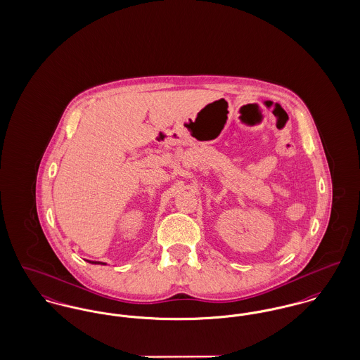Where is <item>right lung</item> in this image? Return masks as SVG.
<instances>
[{
    "instance_id": "right-lung-1",
    "label": "right lung",
    "mask_w": 360,
    "mask_h": 360,
    "mask_svg": "<svg viewBox=\"0 0 360 360\" xmlns=\"http://www.w3.org/2000/svg\"><path fill=\"white\" fill-rule=\"evenodd\" d=\"M89 263H91V264H105V263H103V262H91V260H87Z\"/></svg>"
}]
</instances>
